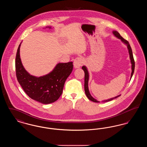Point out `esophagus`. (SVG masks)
I'll return each instance as SVG.
<instances>
[{
  "mask_svg": "<svg viewBox=\"0 0 147 147\" xmlns=\"http://www.w3.org/2000/svg\"><path fill=\"white\" fill-rule=\"evenodd\" d=\"M73 63H74L73 64H74V68H78L83 64L84 60L82 57H78L74 59V61Z\"/></svg>",
  "mask_w": 147,
  "mask_h": 147,
  "instance_id": "1",
  "label": "esophagus"
}]
</instances>
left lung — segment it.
Instances as JSON below:
<instances>
[{"label":"left lung","mask_w":147,"mask_h":147,"mask_svg":"<svg viewBox=\"0 0 147 147\" xmlns=\"http://www.w3.org/2000/svg\"><path fill=\"white\" fill-rule=\"evenodd\" d=\"M113 35H115L116 37H117V38H119V39H121V40L124 43H125L127 46V48L128 49V52H129V57H130V59H131V64H132V73H131V78L133 76V73L134 71V67H135V62H134V60L133 58V53H132V49L130 46V45L129 43V42H128L126 40L124 39L120 34H119V32L116 31H113ZM82 69L84 71V73H85V77H84V89H85V94L86 95V96L88 98L91 100L93 102H100V101H98V100H96V99H95L94 98H92L91 96L89 91V89H88V81H89V73L88 70L86 68L85 66H83L82 67ZM120 95H119L117 96H116L115 98H111L106 100H104L102 101V102H107V101H111L113 99L116 98H118Z\"/></svg>","instance_id":"obj_1"}]
</instances>
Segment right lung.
<instances>
[{"label":"right lung","instance_id":"obj_1","mask_svg":"<svg viewBox=\"0 0 147 147\" xmlns=\"http://www.w3.org/2000/svg\"><path fill=\"white\" fill-rule=\"evenodd\" d=\"M20 45L16 53L15 69L18 81L22 88L30 98L42 104L56 101L62 95L65 82L73 70V62L58 63L49 74L42 77L32 76L21 63Z\"/></svg>","mask_w":147,"mask_h":147}]
</instances>
